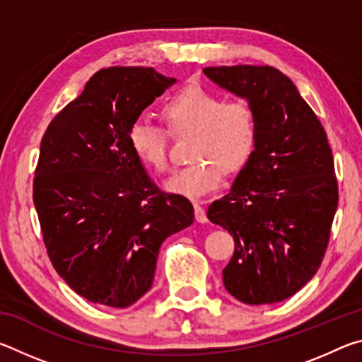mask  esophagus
Here are the masks:
<instances>
[{
    "mask_svg": "<svg viewBox=\"0 0 362 362\" xmlns=\"http://www.w3.org/2000/svg\"><path fill=\"white\" fill-rule=\"evenodd\" d=\"M193 207H194V218H196V222H199V223H206V222H207L206 211H204V207L201 206L199 201H194V203H193Z\"/></svg>",
    "mask_w": 362,
    "mask_h": 362,
    "instance_id": "1",
    "label": "esophagus"
}]
</instances>
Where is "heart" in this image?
Segmentation results:
<instances>
[{
    "label": "heart",
    "instance_id": "b5f03b06",
    "mask_svg": "<svg viewBox=\"0 0 362 362\" xmlns=\"http://www.w3.org/2000/svg\"><path fill=\"white\" fill-rule=\"evenodd\" d=\"M161 118L170 136L193 134L188 158L164 183L169 193L194 199L214 192L226 174H236L252 158L257 145V118L244 100H225L199 84H188L163 103ZM129 145L150 170H169L168 132L139 119L127 132Z\"/></svg>",
    "mask_w": 362,
    "mask_h": 362
}]
</instances>
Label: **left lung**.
Wrapping results in <instances>:
<instances>
[{
    "mask_svg": "<svg viewBox=\"0 0 362 362\" xmlns=\"http://www.w3.org/2000/svg\"><path fill=\"white\" fill-rule=\"evenodd\" d=\"M204 75L246 99L257 118L252 158L207 218L235 240L223 284L247 305L292 297L315 276L339 204L327 134L289 78L273 66H207Z\"/></svg>",
    "mask_w": 362,
    "mask_h": 362,
    "instance_id": "obj_1",
    "label": "left lung"
}]
</instances>
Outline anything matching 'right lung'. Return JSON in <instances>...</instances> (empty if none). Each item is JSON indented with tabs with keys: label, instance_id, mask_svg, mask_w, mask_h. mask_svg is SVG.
<instances>
[{
	"label": "right lung",
	"instance_id": "right-lung-1",
	"mask_svg": "<svg viewBox=\"0 0 362 362\" xmlns=\"http://www.w3.org/2000/svg\"><path fill=\"white\" fill-rule=\"evenodd\" d=\"M175 81L145 66L99 70L42 136L33 179L42 240L56 272L93 303H136L164 240L193 223L192 203L161 192L127 139Z\"/></svg>",
	"mask_w": 362,
	"mask_h": 362
}]
</instances>
